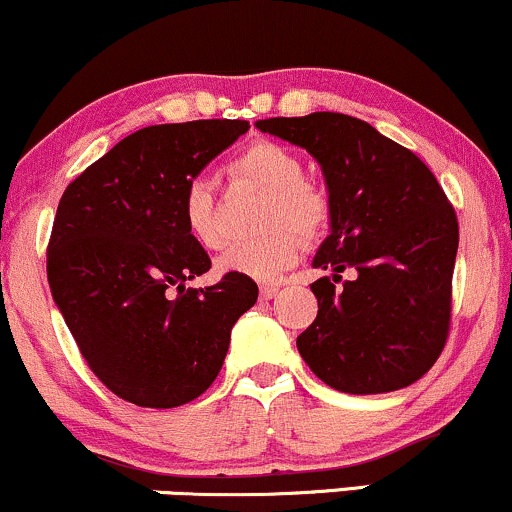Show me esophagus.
<instances>
[{
	"label": "esophagus",
	"mask_w": 512,
	"mask_h": 512,
	"mask_svg": "<svg viewBox=\"0 0 512 512\" xmlns=\"http://www.w3.org/2000/svg\"><path fill=\"white\" fill-rule=\"evenodd\" d=\"M277 291H279V286H272V284H265L260 289V299L262 301H269V299H274V296H277Z\"/></svg>",
	"instance_id": "1"
}]
</instances>
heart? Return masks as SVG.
<instances>
[{
  "label": "heart",
  "mask_w": 512,
  "mask_h": 512,
  "mask_svg": "<svg viewBox=\"0 0 512 512\" xmlns=\"http://www.w3.org/2000/svg\"><path fill=\"white\" fill-rule=\"evenodd\" d=\"M230 177L269 194L265 209V238L228 247L218 257L223 274H238L257 282H272L301 255V235L313 240L325 233L333 218V201L316 182L306 179L301 157L286 145L257 140L230 162ZM182 218L189 235L206 250L223 243L216 213V189L206 177L184 184Z\"/></svg>",
  "instance_id": "1"
}]
</instances>
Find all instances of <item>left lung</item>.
<instances>
[{
	"instance_id": "8db88e82",
	"label": "left lung",
	"mask_w": 512,
	"mask_h": 512,
	"mask_svg": "<svg viewBox=\"0 0 512 512\" xmlns=\"http://www.w3.org/2000/svg\"><path fill=\"white\" fill-rule=\"evenodd\" d=\"M320 162L333 201L313 267L318 316L296 338L303 362L342 393H386L418 381L445 350L459 223L418 155L367 121L333 111L257 121ZM355 268L358 279H341Z\"/></svg>"
}]
</instances>
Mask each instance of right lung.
I'll use <instances>...</instances> for the list:
<instances>
[{
    "instance_id": "1",
    "label": "right lung",
    "mask_w": 512,
    "mask_h": 512,
    "mask_svg": "<svg viewBox=\"0 0 512 512\" xmlns=\"http://www.w3.org/2000/svg\"><path fill=\"white\" fill-rule=\"evenodd\" d=\"M250 123H162L131 133L67 184L48 240V284L101 384L140 408H177L213 384L230 328L255 306L250 277L206 289V250L182 218L184 184Z\"/></svg>"
}]
</instances>
